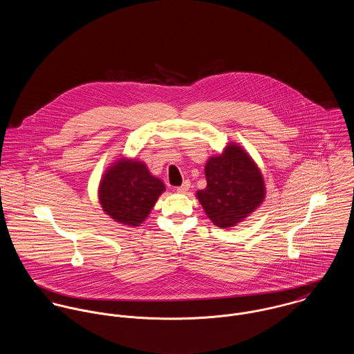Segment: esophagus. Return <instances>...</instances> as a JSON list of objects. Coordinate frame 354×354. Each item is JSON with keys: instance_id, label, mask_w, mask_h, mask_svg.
<instances>
[{"instance_id": "1", "label": "esophagus", "mask_w": 354, "mask_h": 354, "mask_svg": "<svg viewBox=\"0 0 354 354\" xmlns=\"http://www.w3.org/2000/svg\"><path fill=\"white\" fill-rule=\"evenodd\" d=\"M189 188H191V184H189V181H185L181 187H177V194H187L188 191H189Z\"/></svg>"}]
</instances>
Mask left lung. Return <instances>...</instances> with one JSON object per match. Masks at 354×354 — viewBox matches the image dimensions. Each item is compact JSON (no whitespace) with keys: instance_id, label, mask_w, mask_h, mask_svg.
Segmentation results:
<instances>
[{"instance_id":"left-lung-1","label":"left lung","mask_w":354,"mask_h":354,"mask_svg":"<svg viewBox=\"0 0 354 354\" xmlns=\"http://www.w3.org/2000/svg\"><path fill=\"white\" fill-rule=\"evenodd\" d=\"M207 187L196 192L209 221L221 227L237 226L266 199V184L257 163L239 143L230 142L204 166Z\"/></svg>"}]
</instances>
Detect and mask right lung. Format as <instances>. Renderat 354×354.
Listing matches in <instances>:
<instances>
[{
	"label": "right lung",
	"mask_w": 354,
	"mask_h": 354,
	"mask_svg": "<svg viewBox=\"0 0 354 354\" xmlns=\"http://www.w3.org/2000/svg\"><path fill=\"white\" fill-rule=\"evenodd\" d=\"M165 191L163 181L152 176L143 160L120 155L102 174L98 199L113 221L136 227L147 219Z\"/></svg>",
	"instance_id": "obj_1"
}]
</instances>
